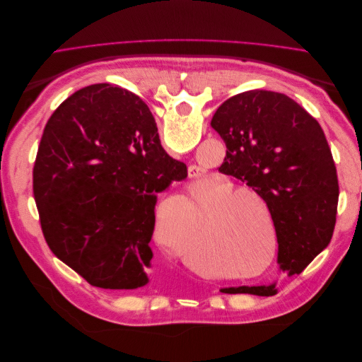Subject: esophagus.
Segmentation results:
<instances>
[{
	"label": "esophagus",
	"mask_w": 362,
	"mask_h": 362,
	"mask_svg": "<svg viewBox=\"0 0 362 362\" xmlns=\"http://www.w3.org/2000/svg\"><path fill=\"white\" fill-rule=\"evenodd\" d=\"M202 175V169L198 166H190L189 168V177L190 178H199Z\"/></svg>",
	"instance_id": "esophagus-1"
}]
</instances>
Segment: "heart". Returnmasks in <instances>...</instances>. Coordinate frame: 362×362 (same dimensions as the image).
Returning a JSON list of instances; mask_svg holds the SVG:
<instances>
[{
  "label": "heart",
  "instance_id": "b5f03b06",
  "mask_svg": "<svg viewBox=\"0 0 362 362\" xmlns=\"http://www.w3.org/2000/svg\"><path fill=\"white\" fill-rule=\"evenodd\" d=\"M228 180L217 181L213 187L199 198L205 206L213 202L208 214L205 242L213 249L218 264L233 269H254L266 259L269 254L267 229L272 250L269 262L276 255V223L273 221L266 199L249 187L235 189ZM168 214L160 216V231L164 237V226L172 222L185 234L196 225V206L189 196L178 194L169 202ZM166 206V205H163ZM164 210V208H163ZM182 257L193 267L202 266V261L182 249Z\"/></svg>",
  "mask_w": 362,
  "mask_h": 362
}]
</instances>
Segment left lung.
Here are the masks:
<instances>
[{"mask_svg": "<svg viewBox=\"0 0 362 362\" xmlns=\"http://www.w3.org/2000/svg\"><path fill=\"white\" fill-rule=\"evenodd\" d=\"M211 127L226 145L218 170L266 199L276 223L279 272L299 275L329 245L337 221V169L319 122L287 95L257 89L226 100ZM223 290L276 293L275 284Z\"/></svg>", "mask_w": 362, "mask_h": 362, "instance_id": "1", "label": "left lung"}]
</instances>
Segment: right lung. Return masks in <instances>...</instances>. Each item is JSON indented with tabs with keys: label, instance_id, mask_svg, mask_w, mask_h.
<instances>
[{
	"label": "right lung",
	"instance_id": "1",
	"mask_svg": "<svg viewBox=\"0 0 362 362\" xmlns=\"http://www.w3.org/2000/svg\"><path fill=\"white\" fill-rule=\"evenodd\" d=\"M185 177L140 96L87 86L57 107L40 140L33 192L43 237L93 287H145L157 194Z\"/></svg>",
	"mask_w": 362,
	"mask_h": 362
}]
</instances>
